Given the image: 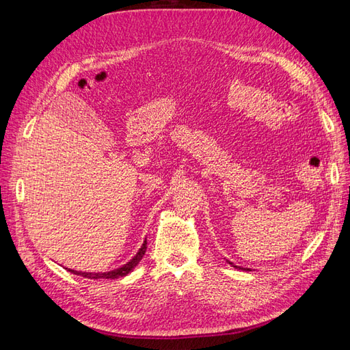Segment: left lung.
Instances as JSON below:
<instances>
[{
    "label": "left lung",
    "instance_id": "obj_1",
    "mask_svg": "<svg viewBox=\"0 0 350 350\" xmlns=\"http://www.w3.org/2000/svg\"><path fill=\"white\" fill-rule=\"evenodd\" d=\"M227 262H228L230 265H232L233 267H237V269H242V271H251V269H248V267H242V266H236V265H233L232 262H230V260H227Z\"/></svg>",
    "mask_w": 350,
    "mask_h": 350
}]
</instances>
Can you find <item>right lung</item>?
Segmentation results:
<instances>
[{
    "label": "right lung",
    "mask_w": 350,
    "mask_h": 350,
    "mask_svg": "<svg viewBox=\"0 0 350 350\" xmlns=\"http://www.w3.org/2000/svg\"><path fill=\"white\" fill-rule=\"evenodd\" d=\"M146 250H147V241L143 242V245H141V248L137 251V254L133 256L128 263H124L123 266L117 267V269H113V271H108V272H83V271H75V269H69V267H66L69 272L75 273V275H81V277L84 278H90V280H99V278H103V280H114V278H120V277H126L129 272H132L133 269H135V266L141 262V258H143V256L146 254Z\"/></svg>",
    "instance_id": "obj_1"
}]
</instances>
